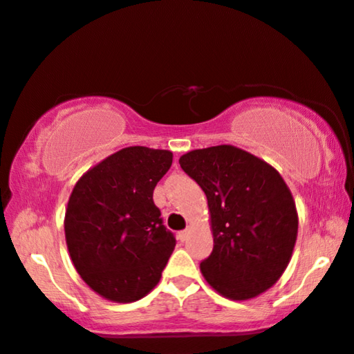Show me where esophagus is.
Listing matches in <instances>:
<instances>
[{
  "mask_svg": "<svg viewBox=\"0 0 354 354\" xmlns=\"http://www.w3.org/2000/svg\"><path fill=\"white\" fill-rule=\"evenodd\" d=\"M187 236H189V229H184V231H181V232L178 234V239H179V241H181V242H184V241H186V239H187Z\"/></svg>",
  "mask_w": 354,
  "mask_h": 354,
  "instance_id": "obj_1",
  "label": "esophagus"
}]
</instances>
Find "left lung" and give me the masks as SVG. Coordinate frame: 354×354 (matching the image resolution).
Instances as JSON below:
<instances>
[{"label":"left lung","instance_id":"1","mask_svg":"<svg viewBox=\"0 0 354 354\" xmlns=\"http://www.w3.org/2000/svg\"><path fill=\"white\" fill-rule=\"evenodd\" d=\"M179 165L205 192L212 255L205 281L229 300H250L274 286L292 258L298 213L290 189L270 163L221 144L196 149Z\"/></svg>","mask_w":354,"mask_h":354}]
</instances>
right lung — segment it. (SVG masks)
Segmentation results:
<instances>
[{"label":"right lung","instance_id":"add662e5","mask_svg":"<svg viewBox=\"0 0 354 354\" xmlns=\"http://www.w3.org/2000/svg\"><path fill=\"white\" fill-rule=\"evenodd\" d=\"M173 153L131 146L78 179L66 208V242L72 263L94 292L117 303L146 297L175 250L153 189L170 170Z\"/></svg>","mask_w":354,"mask_h":354}]
</instances>
